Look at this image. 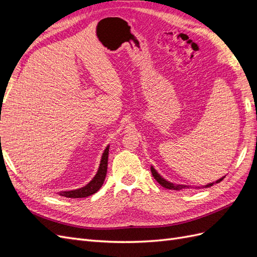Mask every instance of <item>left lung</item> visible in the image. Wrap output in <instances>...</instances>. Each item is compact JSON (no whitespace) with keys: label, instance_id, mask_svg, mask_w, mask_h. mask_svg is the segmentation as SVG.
Returning a JSON list of instances; mask_svg holds the SVG:
<instances>
[{"label":"left lung","instance_id":"1","mask_svg":"<svg viewBox=\"0 0 257 257\" xmlns=\"http://www.w3.org/2000/svg\"><path fill=\"white\" fill-rule=\"evenodd\" d=\"M151 173H152V176H153V178L155 179V180H157L162 186H164V188H166V189H169V190H180V189L185 188V185H175V184H173V183H170V182L166 181L165 179H163V178L157 173V170H155L153 167H151ZM223 179H224V177L221 178V179H219V180H217V181H215V183L221 182V181L223 180ZM212 185H213V183H209V184L206 185V188H210V186H212Z\"/></svg>","mask_w":257,"mask_h":257}]
</instances>
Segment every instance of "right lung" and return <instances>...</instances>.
I'll return each mask as SVG.
<instances>
[{"mask_svg":"<svg viewBox=\"0 0 257 257\" xmlns=\"http://www.w3.org/2000/svg\"><path fill=\"white\" fill-rule=\"evenodd\" d=\"M108 151H109V146L105 149L102 160H100V164L97 170V174L95 175L94 178L92 179V181L90 183H88L87 185L83 186V188L78 190L62 192L60 193V195L65 196V197H71V198H83L96 193L105 181V177L107 174V165H108Z\"/></svg>","mask_w":257,"mask_h":257,"instance_id":"1","label":"right lung"}]
</instances>
